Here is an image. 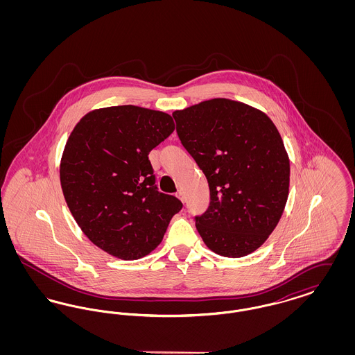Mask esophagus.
Returning a JSON list of instances; mask_svg holds the SVG:
<instances>
[{"mask_svg": "<svg viewBox=\"0 0 355 355\" xmlns=\"http://www.w3.org/2000/svg\"><path fill=\"white\" fill-rule=\"evenodd\" d=\"M177 197H178L182 202H185V194H184L182 190H178V191H177Z\"/></svg>", "mask_w": 355, "mask_h": 355, "instance_id": "1", "label": "esophagus"}]
</instances>
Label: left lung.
Segmentation results:
<instances>
[{"label":"left lung","instance_id":"left-lung-1","mask_svg":"<svg viewBox=\"0 0 355 355\" xmlns=\"http://www.w3.org/2000/svg\"><path fill=\"white\" fill-rule=\"evenodd\" d=\"M177 135L202 170L210 203L196 227L214 253H253L281 218L290 182L282 138L265 113L214 98L173 113Z\"/></svg>","mask_w":355,"mask_h":355}]
</instances>
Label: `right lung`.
I'll list each match as a JSON object with an SVG mask.
<instances>
[{"label": "right lung", "instance_id": "obj_1", "mask_svg": "<svg viewBox=\"0 0 355 355\" xmlns=\"http://www.w3.org/2000/svg\"><path fill=\"white\" fill-rule=\"evenodd\" d=\"M173 130L169 114L133 105L93 110L73 129L61 186L74 220L103 252L126 261L145 257L182 209L158 191L148 157Z\"/></svg>", "mask_w": 355, "mask_h": 355}]
</instances>
